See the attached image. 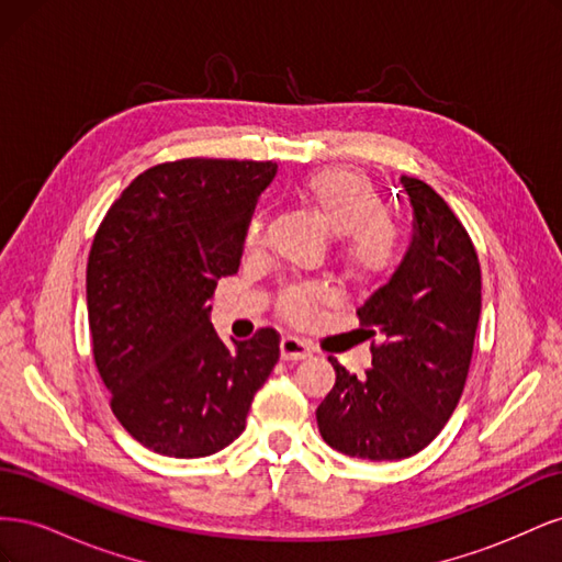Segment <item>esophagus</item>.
<instances>
[{"instance_id": "1", "label": "esophagus", "mask_w": 562, "mask_h": 562, "mask_svg": "<svg viewBox=\"0 0 562 562\" xmlns=\"http://www.w3.org/2000/svg\"><path fill=\"white\" fill-rule=\"evenodd\" d=\"M307 356H312V347L304 342V339L293 337V335H285L281 339V359L283 361H302V359H307Z\"/></svg>"}]
</instances>
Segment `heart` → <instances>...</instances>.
<instances>
[{
    "instance_id": "obj_1",
    "label": "heart",
    "mask_w": 562,
    "mask_h": 562,
    "mask_svg": "<svg viewBox=\"0 0 562 562\" xmlns=\"http://www.w3.org/2000/svg\"><path fill=\"white\" fill-rule=\"evenodd\" d=\"M295 196L330 232L342 234L339 252L351 279L375 281L398 265L401 232L382 213V199L366 176L349 168H323L295 184ZM262 227L265 215L255 213L246 225L248 250L260 246ZM326 295V288L318 283L293 285L281 295L279 310L285 318L302 323Z\"/></svg>"
}]
</instances>
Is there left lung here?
Instances as JSON below:
<instances>
[{"label":"left lung","mask_w":562,"mask_h":562,"mask_svg":"<svg viewBox=\"0 0 562 562\" xmlns=\"http://www.w3.org/2000/svg\"><path fill=\"white\" fill-rule=\"evenodd\" d=\"M413 206L403 262L356 314L372 342V368L356 378L328 356L335 386L316 407L337 452L394 462L446 427L467 384L481 316V265L464 225L427 182L401 176Z\"/></svg>","instance_id":"left-lung-1"}]
</instances>
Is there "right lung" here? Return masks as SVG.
<instances>
[{
	"instance_id": "right-lung-1",
	"label": "right lung",
	"mask_w": 562,
	"mask_h": 562,
	"mask_svg": "<svg viewBox=\"0 0 562 562\" xmlns=\"http://www.w3.org/2000/svg\"><path fill=\"white\" fill-rule=\"evenodd\" d=\"M271 161L180 159L147 168L100 223L87 304L95 368L119 424L166 457L227 448L279 361V333L225 345L209 318L217 279L239 271Z\"/></svg>"
}]
</instances>
